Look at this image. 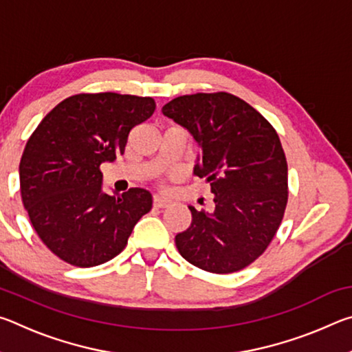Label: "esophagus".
I'll return each instance as SVG.
<instances>
[{"mask_svg":"<svg viewBox=\"0 0 352 352\" xmlns=\"http://www.w3.org/2000/svg\"><path fill=\"white\" fill-rule=\"evenodd\" d=\"M170 205V200L169 199H164V197H160V195H153V206L157 208H166Z\"/></svg>","mask_w":352,"mask_h":352,"instance_id":"obj_1","label":"esophagus"}]
</instances>
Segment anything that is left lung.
<instances>
[{
    "label": "left lung",
    "mask_w": 352,
    "mask_h": 352,
    "mask_svg": "<svg viewBox=\"0 0 352 352\" xmlns=\"http://www.w3.org/2000/svg\"><path fill=\"white\" fill-rule=\"evenodd\" d=\"M162 111L199 142L194 174L208 178L216 206L212 212L189 206L192 222L175 236L178 252L205 272L245 269L270 245L287 206V160L276 130L225 91L184 94Z\"/></svg>",
    "instance_id": "left-lung-1"
}]
</instances>
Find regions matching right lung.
I'll use <instances>...</instances> for the list:
<instances>
[{
    "label": "right lung",
    "mask_w": 352,
    "mask_h": 352,
    "mask_svg": "<svg viewBox=\"0 0 352 352\" xmlns=\"http://www.w3.org/2000/svg\"><path fill=\"white\" fill-rule=\"evenodd\" d=\"M152 98L80 93L56 105L29 136L20 190L41 242L74 267H94L122 252L136 222L151 211L141 188L102 192L100 164L126 151L129 133L155 111Z\"/></svg>",
    "instance_id": "add662e5"
}]
</instances>
